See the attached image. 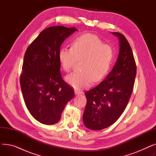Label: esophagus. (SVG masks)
I'll list each match as a JSON object with an SVG mask.
<instances>
[{
  "label": "esophagus",
  "instance_id": "1",
  "mask_svg": "<svg viewBox=\"0 0 156 156\" xmlns=\"http://www.w3.org/2000/svg\"><path fill=\"white\" fill-rule=\"evenodd\" d=\"M82 93H83V91L80 90H75V94L76 95H80V94H81Z\"/></svg>",
  "mask_w": 156,
  "mask_h": 156
}]
</instances>
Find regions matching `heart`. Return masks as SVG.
Returning a JSON list of instances; mask_svg holds the SVG:
<instances>
[{"label":"heart","instance_id":"heart-1","mask_svg":"<svg viewBox=\"0 0 156 156\" xmlns=\"http://www.w3.org/2000/svg\"><path fill=\"white\" fill-rule=\"evenodd\" d=\"M58 57L66 72H69L77 61L82 60L80 66L82 71L66 76L70 85L80 88L88 87L92 80L95 83L100 81L107 75L114 58V51L97 35L85 34L73 41L71 48H61Z\"/></svg>","mask_w":156,"mask_h":156}]
</instances>
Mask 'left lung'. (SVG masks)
I'll use <instances>...</instances> for the list:
<instances>
[{
  "label": "left lung",
  "mask_w": 156,
  "mask_h": 156,
  "mask_svg": "<svg viewBox=\"0 0 156 156\" xmlns=\"http://www.w3.org/2000/svg\"><path fill=\"white\" fill-rule=\"evenodd\" d=\"M119 38V53L112 71L104 81L85 93L87 104L83 119L86 127L100 130L115 122L124 112L133 92L136 66L132 49L125 37Z\"/></svg>",
  "instance_id": "1"
}]
</instances>
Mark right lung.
I'll return each instance as SVG.
<instances>
[{
	"instance_id": "right-lung-1",
	"label": "right lung",
	"mask_w": 156,
	"mask_h": 156,
	"mask_svg": "<svg viewBox=\"0 0 156 156\" xmlns=\"http://www.w3.org/2000/svg\"><path fill=\"white\" fill-rule=\"evenodd\" d=\"M77 31L75 27H51L40 32L24 54L20 85L31 116L44 125L61 119L74 89L62 80L59 51L63 41Z\"/></svg>"
}]
</instances>
